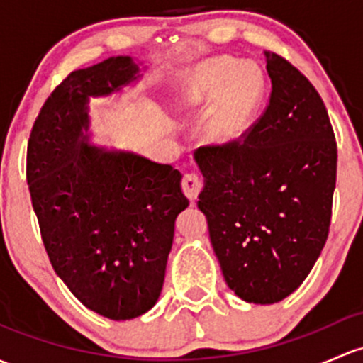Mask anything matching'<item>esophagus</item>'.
I'll use <instances>...</instances> for the list:
<instances>
[{"mask_svg":"<svg viewBox=\"0 0 363 363\" xmlns=\"http://www.w3.org/2000/svg\"><path fill=\"white\" fill-rule=\"evenodd\" d=\"M201 188H203V181H201L200 175H196V174H186L184 175V179H182V191H184L186 196L191 200V203L196 201Z\"/></svg>","mask_w":363,"mask_h":363,"instance_id":"obj_1","label":"esophagus"}]
</instances>
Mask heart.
Masks as SVG:
<instances>
[{"label": "heart", "instance_id": "1", "mask_svg": "<svg viewBox=\"0 0 363 363\" xmlns=\"http://www.w3.org/2000/svg\"><path fill=\"white\" fill-rule=\"evenodd\" d=\"M262 86L261 72L254 67L240 66L231 57H211L182 71L174 108L179 113H200L212 104L205 135L213 144L230 146L249 132Z\"/></svg>", "mask_w": 363, "mask_h": 363}]
</instances>
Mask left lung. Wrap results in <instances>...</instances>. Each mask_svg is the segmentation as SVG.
<instances>
[{
    "instance_id": "8db88e82",
    "label": "left lung",
    "mask_w": 363,
    "mask_h": 363,
    "mask_svg": "<svg viewBox=\"0 0 363 363\" xmlns=\"http://www.w3.org/2000/svg\"><path fill=\"white\" fill-rule=\"evenodd\" d=\"M272 97L240 144L200 147L198 208L224 280L240 299L280 303L311 272L327 242L337 147L315 86L266 52Z\"/></svg>"
}]
</instances>
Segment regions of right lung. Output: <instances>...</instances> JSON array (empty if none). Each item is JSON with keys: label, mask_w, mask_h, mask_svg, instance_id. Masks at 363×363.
<instances>
[{"label": "right lung", "mask_w": 363, "mask_h": 363, "mask_svg": "<svg viewBox=\"0 0 363 363\" xmlns=\"http://www.w3.org/2000/svg\"><path fill=\"white\" fill-rule=\"evenodd\" d=\"M143 62L116 55L72 71L47 99L28 144V184L48 257L91 311L132 320L162 294L181 172L91 140L90 99L120 95Z\"/></svg>", "instance_id": "right-lung-1"}]
</instances>
